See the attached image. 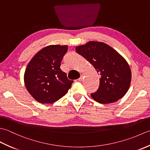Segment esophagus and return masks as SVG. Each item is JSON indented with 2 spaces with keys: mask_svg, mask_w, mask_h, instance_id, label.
<instances>
[{
  "mask_svg": "<svg viewBox=\"0 0 150 150\" xmlns=\"http://www.w3.org/2000/svg\"><path fill=\"white\" fill-rule=\"evenodd\" d=\"M83 74H81L80 77H79V78L78 79V81H82V79H83Z\"/></svg>",
  "mask_w": 150,
  "mask_h": 150,
  "instance_id": "esophagus-1",
  "label": "esophagus"
}]
</instances>
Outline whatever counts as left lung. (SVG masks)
Returning a JSON list of instances; mask_svg holds the SVG:
<instances>
[{
  "label": "left lung",
  "mask_w": 150,
  "mask_h": 150,
  "mask_svg": "<svg viewBox=\"0 0 150 150\" xmlns=\"http://www.w3.org/2000/svg\"><path fill=\"white\" fill-rule=\"evenodd\" d=\"M76 51L92 64L101 76L98 89L91 94L96 102L108 104L126 94L130 86L131 71L127 61L117 51L98 41L78 46Z\"/></svg>",
  "instance_id": "obj_1"
}]
</instances>
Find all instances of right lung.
<instances>
[{
    "instance_id": "1",
    "label": "right lung",
    "mask_w": 150,
    "mask_h": 150,
    "mask_svg": "<svg viewBox=\"0 0 150 150\" xmlns=\"http://www.w3.org/2000/svg\"><path fill=\"white\" fill-rule=\"evenodd\" d=\"M67 45H49L39 50L26 67L24 75L26 88L41 103H52L68 92L74 81L60 69Z\"/></svg>"
}]
</instances>
